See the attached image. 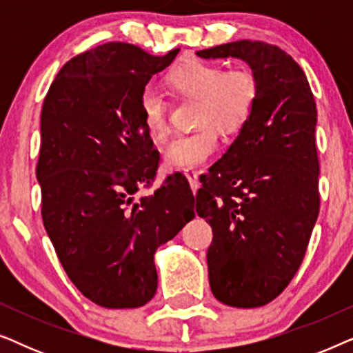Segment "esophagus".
Here are the masks:
<instances>
[{"mask_svg":"<svg viewBox=\"0 0 353 353\" xmlns=\"http://www.w3.org/2000/svg\"><path fill=\"white\" fill-rule=\"evenodd\" d=\"M185 176L188 178V181H190L192 192H196L197 190H199V175H197V172L185 170Z\"/></svg>","mask_w":353,"mask_h":353,"instance_id":"obj_1","label":"esophagus"}]
</instances>
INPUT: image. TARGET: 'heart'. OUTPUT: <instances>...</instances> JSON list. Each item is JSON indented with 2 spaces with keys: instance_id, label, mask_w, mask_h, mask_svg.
Segmentation results:
<instances>
[{
  "instance_id": "1",
  "label": "heart",
  "mask_w": 353,
  "mask_h": 353,
  "mask_svg": "<svg viewBox=\"0 0 353 353\" xmlns=\"http://www.w3.org/2000/svg\"><path fill=\"white\" fill-rule=\"evenodd\" d=\"M170 90L180 98L197 99L196 132L178 134L165 151L168 168L192 170L210 161L219 149V128L234 133L248 122L259 98V83L245 69L225 70L214 62H183L167 77ZM168 103L162 93L146 86L139 94V114L149 137L162 141L168 133Z\"/></svg>"
}]
</instances>
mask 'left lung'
<instances>
[{"label":"left lung","instance_id":"1","mask_svg":"<svg viewBox=\"0 0 353 353\" xmlns=\"http://www.w3.org/2000/svg\"><path fill=\"white\" fill-rule=\"evenodd\" d=\"M244 61L259 83L248 122L196 194L214 231L207 250L216 301L267 305L301 267L320 212L316 104L301 65L278 46L241 40L196 52Z\"/></svg>","mask_w":353,"mask_h":353}]
</instances>
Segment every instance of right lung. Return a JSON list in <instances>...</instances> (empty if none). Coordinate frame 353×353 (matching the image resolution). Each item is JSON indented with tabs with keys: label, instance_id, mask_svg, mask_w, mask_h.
<instances>
[{
	"label": "right lung",
	"instance_id": "1",
	"mask_svg": "<svg viewBox=\"0 0 353 353\" xmlns=\"http://www.w3.org/2000/svg\"><path fill=\"white\" fill-rule=\"evenodd\" d=\"M178 51L151 56L128 43H105L67 62L43 103V223L67 276L101 307L151 301L154 254L196 215L183 176L138 197L159 167L139 94Z\"/></svg>",
	"mask_w": 353,
	"mask_h": 353
}]
</instances>
